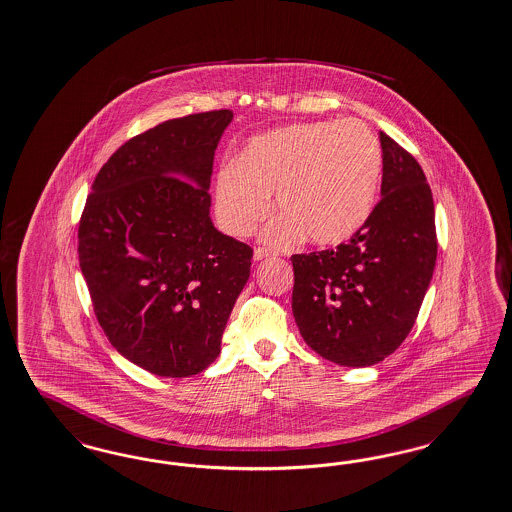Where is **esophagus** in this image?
<instances>
[{
	"instance_id": "34e87169",
	"label": "esophagus",
	"mask_w": 512,
	"mask_h": 512,
	"mask_svg": "<svg viewBox=\"0 0 512 512\" xmlns=\"http://www.w3.org/2000/svg\"><path fill=\"white\" fill-rule=\"evenodd\" d=\"M266 257H270V251H266L263 247H257V249L253 251V261H263Z\"/></svg>"
}]
</instances>
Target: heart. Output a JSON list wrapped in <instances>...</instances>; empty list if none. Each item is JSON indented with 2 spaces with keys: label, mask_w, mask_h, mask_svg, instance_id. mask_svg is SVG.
<instances>
[{
  "label": "heart",
  "mask_w": 512,
  "mask_h": 512,
  "mask_svg": "<svg viewBox=\"0 0 512 512\" xmlns=\"http://www.w3.org/2000/svg\"><path fill=\"white\" fill-rule=\"evenodd\" d=\"M383 152L368 123H293L253 137L215 181V209L226 230L246 238L272 209L268 246L291 247L305 236L337 246L368 221L381 183Z\"/></svg>",
  "instance_id": "b5f03b06"
}]
</instances>
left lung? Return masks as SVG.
I'll list each match as a JSON object with an SVG mask.
<instances>
[{"instance_id":"left-lung-1","label":"left lung","mask_w":512,"mask_h":512,"mask_svg":"<svg viewBox=\"0 0 512 512\" xmlns=\"http://www.w3.org/2000/svg\"><path fill=\"white\" fill-rule=\"evenodd\" d=\"M381 202L347 244L293 255L291 308L305 343L347 368L383 362L415 324L436 265L434 202L421 165L387 133Z\"/></svg>"}]
</instances>
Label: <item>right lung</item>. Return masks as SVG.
Masks as SVG:
<instances>
[{"mask_svg":"<svg viewBox=\"0 0 512 512\" xmlns=\"http://www.w3.org/2000/svg\"><path fill=\"white\" fill-rule=\"evenodd\" d=\"M232 118L192 114L133 137L83 209L78 253L97 320L123 358L160 377L215 362L249 280L251 247L209 217L213 158Z\"/></svg>","mask_w":512,"mask_h":512,"instance_id":"obj_1","label":"right lung"}]
</instances>
